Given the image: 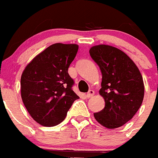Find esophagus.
I'll use <instances>...</instances> for the list:
<instances>
[{
	"label": "esophagus",
	"mask_w": 158,
	"mask_h": 158,
	"mask_svg": "<svg viewBox=\"0 0 158 158\" xmlns=\"http://www.w3.org/2000/svg\"><path fill=\"white\" fill-rule=\"evenodd\" d=\"M94 90H89L87 94H86V97L88 98H92V97H94Z\"/></svg>",
	"instance_id": "esophagus-1"
}]
</instances>
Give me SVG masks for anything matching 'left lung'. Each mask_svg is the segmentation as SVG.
Returning <instances> with one entry per match:
<instances>
[{"label":"left lung","mask_w":158,"mask_h":158,"mask_svg":"<svg viewBox=\"0 0 158 158\" xmlns=\"http://www.w3.org/2000/svg\"><path fill=\"white\" fill-rule=\"evenodd\" d=\"M89 53L102 71L99 94L106 102L94 118L108 129L121 127L133 118L143 102L145 87L139 69L123 51L111 45H94Z\"/></svg>","instance_id":"1"}]
</instances>
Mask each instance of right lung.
Segmentation results:
<instances>
[{"mask_svg": "<svg viewBox=\"0 0 158 158\" xmlns=\"http://www.w3.org/2000/svg\"><path fill=\"white\" fill-rule=\"evenodd\" d=\"M78 50L76 44L56 43L27 64L21 77V95L27 111L38 124L55 126L65 118L79 97L68 69Z\"/></svg>", "mask_w": 158, "mask_h": 158, "instance_id": "right-lung-1", "label": "right lung"}]
</instances>
